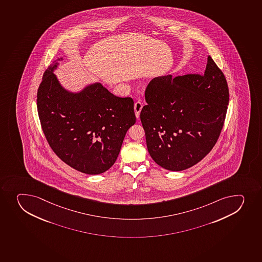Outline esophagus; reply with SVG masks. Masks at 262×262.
<instances>
[{
  "label": "esophagus",
  "instance_id": "34e87169",
  "mask_svg": "<svg viewBox=\"0 0 262 262\" xmlns=\"http://www.w3.org/2000/svg\"><path fill=\"white\" fill-rule=\"evenodd\" d=\"M143 102H142V101H136L135 105H134V110H135V114L137 118H139V114H140L141 110L143 108Z\"/></svg>",
  "mask_w": 262,
  "mask_h": 262
}]
</instances>
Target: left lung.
Masks as SVG:
<instances>
[{
	"label": "left lung",
	"mask_w": 262,
	"mask_h": 262,
	"mask_svg": "<svg viewBox=\"0 0 262 262\" xmlns=\"http://www.w3.org/2000/svg\"><path fill=\"white\" fill-rule=\"evenodd\" d=\"M140 114L148 153L159 166L183 171L217 143L226 119L229 88L211 56L201 74L156 78L146 89Z\"/></svg>",
	"instance_id": "1"
}]
</instances>
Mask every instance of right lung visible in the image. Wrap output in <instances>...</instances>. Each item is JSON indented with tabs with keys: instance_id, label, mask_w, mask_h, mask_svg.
<instances>
[{
	"instance_id": "add662e5",
	"label": "right lung",
	"mask_w": 262,
	"mask_h": 262,
	"mask_svg": "<svg viewBox=\"0 0 262 262\" xmlns=\"http://www.w3.org/2000/svg\"><path fill=\"white\" fill-rule=\"evenodd\" d=\"M59 60L45 71L37 90L41 129L63 162L83 173H102L116 161L127 130L136 123L134 101L98 83L80 93L68 92L53 73Z\"/></svg>"
}]
</instances>
